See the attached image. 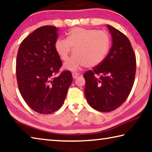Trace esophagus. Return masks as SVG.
Listing matches in <instances>:
<instances>
[{"label": "esophagus", "instance_id": "34e87169", "mask_svg": "<svg viewBox=\"0 0 152 152\" xmlns=\"http://www.w3.org/2000/svg\"><path fill=\"white\" fill-rule=\"evenodd\" d=\"M78 76H79V73L76 72H72V76L74 78H76Z\"/></svg>", "mask_w": 152, "mask_h": 152}]
</instances>
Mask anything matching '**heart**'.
Wrapping results in <instances>:
<instances>
[{
  "label": "heart",
  "mask_w": 152,
  "mask_h": 152,
  "mask_svg": "<svg viewBox=\"0 0 152 152\" xmlns=\"http://www.w3.org/2000/svg\"><path fill=\"white\" fill-rule=\"evenodd\" d=\"M112 46L108 33L96 29L75 27L68 32L67 39L60 38L55 42V48L62 60L66 61L74 48V56L64 64L72 71L82 66L94 67L106 59Z\"/></svg>",
  "instance_id": "heart-1"
}]
</instances>
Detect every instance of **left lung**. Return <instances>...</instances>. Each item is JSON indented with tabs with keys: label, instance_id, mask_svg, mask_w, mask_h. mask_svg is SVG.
<instances>
[{
	"label": "left lung",
	"instance_id": "obj_1",
	"mask_svg": "<svg viewBox=\"0 0 152 152\" xmlns=\"http://www.w3.org/2000/svg\"><path fill=\"white\" fill-rule=\"evenodd\" d=\"M113 44L106 59L84 74V93L90 106L110 112L128 98L133 87L136 58L130 41L120 30L107 25Z\"/></svg>",
	"mask_w": 152,
	"mask_h": 152
}]
</instances>
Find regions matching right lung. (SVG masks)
<instances>
[{
	"mask_svg": "<svg viewBox=\"0 0 152 152\" xmlns=\"http://www.w3.org/2000/svg\"><path fill=\"white\" fill-rule=\"evenodd\" d=\"M57 36L56 26L36 29L22 41L16 57L18 89L30 108L42 114L62 106L73 80L69 70L56 76L62 65L55 48Z\"/></svg>",
	"mask_w": 152,
	"mask_h": 152,
	"instance_id": "obj_1",
	"label": "right lung"
}]
</instances>
